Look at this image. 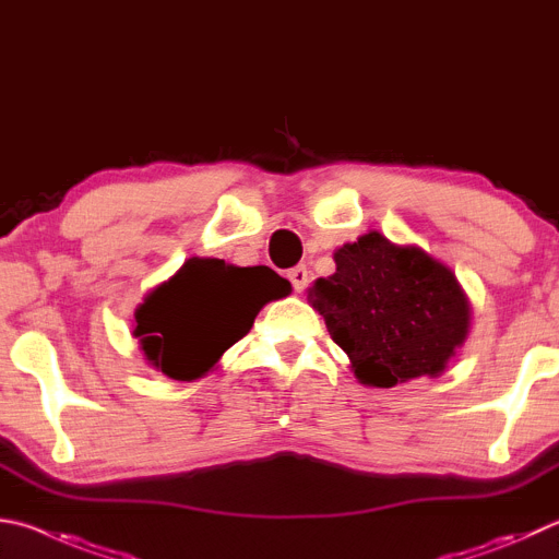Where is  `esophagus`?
I'll use <instances>...</instances> for the list:
<instances>
[{
	"label": "esophagus",
	"instance_id": "34e87169",
	"mask_svg": "<svg viewBox=\"0 0 559 559\" xmlns=\"http://www.w3.org/2000/svg\"><path fill=\"white\" fill-rule=\"evenodd\" d=\"M288 278L293 283V288H296L298 293H302V290H306V286H308V281H310V271L306 266H296V269L288 271Z\"/></svg>",
	"mask_w": 559,
	"mask_h": 559
}]
</instances>
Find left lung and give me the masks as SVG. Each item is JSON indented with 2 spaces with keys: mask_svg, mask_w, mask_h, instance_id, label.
I'll return each mask as SVG.
<instances>
[{
  "mask_svg": "<svg viewBox=\"0 0 559 559\" xmlns=\"http://www.w3.org/2000/svg\"><path fill=\"white\" fill-rule=\"evenodd\" d=\"M337 271L308 290L330 337L364 385L393 389L440 377L472 328V306L450 266L371 229L334 251Z\"/></svg>",
  "mask_w": 559,
  "mask_h": 559,
  "instance_id": "obj_1",
  "label": "left lung"
}]
</instances>
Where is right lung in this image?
<instances>
[{"label": "right lung", "mask_w": 559, "mask_h": 559, "mask_svg": "<svg viewBox=\"0 0 559 559\" xmlns=\"http://www.w3.org/2000/svg\"><path fill=\"white\" fill-rule=\"evenodd\" d=\"M288 293L290 283L269 266L192 257L136 308L134 337L156 371L195 381L245 337L266 302Z\"/></svg>", "instance_id": "right-lung-1"}]
</instances>
